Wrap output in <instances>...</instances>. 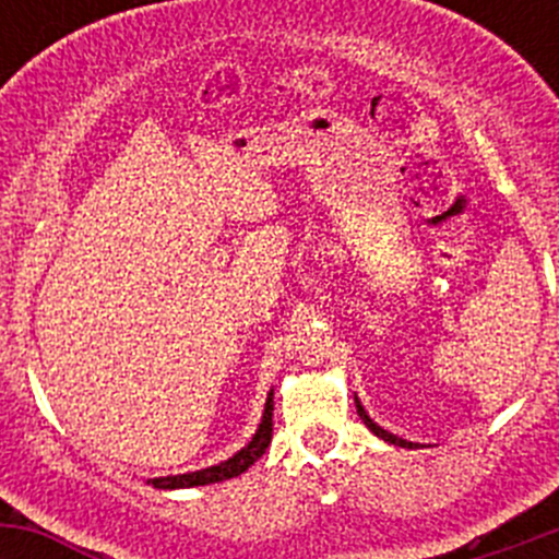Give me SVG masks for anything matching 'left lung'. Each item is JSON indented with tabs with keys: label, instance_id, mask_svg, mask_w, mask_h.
I'll return each mask as SVG.
<instances>
[{
	"label": "left lung",
	"instance_id": "obj_1",
	"mask_svg": "<svg viewBox=\"0 0 559 559\" xmlns=\"http://www.w3.org/2000/svg\"><path fill=\"white\" fill-rule=\"evenodd\" d=\"M354 403H357V414H359V419L365 421V427H368L370 432H373V436H379V438H384V441H389V443H394V447H403V449H414L416 443H411V441H403V438H397V436H392V432H386L384 427H379L376 425L373 419H370L368 416V411L362 408V403H359L357 397H354Z\"/></svg>",
	"mask_w": 559,
	"mask_h": 559
}]
</instances>
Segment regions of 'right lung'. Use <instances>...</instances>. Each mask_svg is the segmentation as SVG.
<instances>
[{
    "instance_id": "1",
    "label": "right lung",
    "mask_w": 559,
    "mask_h": 559,
    "mask_svg": "<svg viewBox=\"0 0 559 559\" xmlns=\"http://www.w3.org/2000/svg\"><path fill=\"white\" fill-rule=\"evenodd\" d=\"M270 438H273V392L267 394V403H264V414H262V421H259V430L253 432L251 441H248L238 454L218 462V465L202 467V471H194V473L148 478V484L156 489H186V487H205V484L227 481V478H235L240 476V473H246L259 456L267 452Z\"/></svg>"
}]
</instances>
